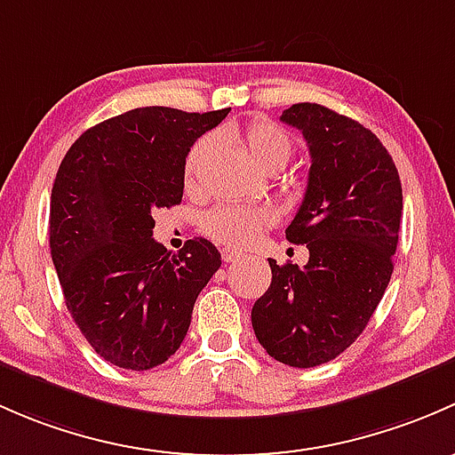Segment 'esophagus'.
Here are the masks:
<instances>
[{
  "instance_id": "obj_1",
  "label": "esophagus",
  "mask_w": 455,
  "mask_h": 455,
  "mask_svg": "<svg viewBox=\"0 0 455 455\" xmlns=\"http://www.w3.org/2000/svg\"><path fill=\"white\" fill-rule=\"evenodd\" d=\"M221 259H223V262H234V260L241 259V251L229 250V247H226V250L221 251Z\"/></svg>"
}]
</instances>
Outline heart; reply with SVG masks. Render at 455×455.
<instances>
[{"label":"heart","instance_id":"1","mask_svg":"<svg viewBox=\"0 0 455 455\" xmlns=\"http://www.w3.org/2000/svg\"><path fill=\"white\" fill-rule=\"evenodd\" d=\"M232 135L247 148V153L260 168L278 162L287 164L293 153L291 138L269 120H254L243 129H234ZM210 147H212V138H201L188 151L184 164V177L188 186H195L199 168L210 153ZM275 221H278L275 210L269 205H219L205 214L201 228L208 236L223 243V245L247 247L259 238L260 232L274 226Z\"/></svg>","mask_w":455,"mask_h":455}]
</instances>
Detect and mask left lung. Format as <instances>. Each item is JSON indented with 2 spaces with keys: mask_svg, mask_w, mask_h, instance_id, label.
<instances>
[{
  "mask_svg": "<svg viewBox=\"0 0 455 455\" xmlns=\"http://www.w3.org/2000/svg\"><path fill=\"white\" fill-rule=\"evenodd\" d=\"M302 131L311 168L302 205L287 228L307 245L304 267L275 265L251 308L260 346L293 368H313L344 353L366 329L395 265L403 212L399 171L377 135L315 102L280 116Z\"/></svg>",
  "mask_w": 455,
  "mask_h": 455,
  "instance_id": "obj_1",
  "label": "left lung"
}]
</instances>
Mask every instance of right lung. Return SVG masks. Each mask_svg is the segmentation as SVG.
I'll return each mask as SVG.
<instances>
[{
  "label": "right lung",
  "instance_id": "1",
  "mask_svg": "<svg viewBox=\"0 0 455 455\" xmlns=\"http://www.w3.org/2000/svg\"><path fill=\"white\" fill-rule=\"evenodd\" d=\"M228 111L131 109L87 129L60 162L52 262L74 322L114 366L151 370L175 355L196 296L221 267L205 238L168 251L153 238V214L181 204L186 156Z\"/></svg>",
  "mask_w": 455,
  "mask_h": 455
}]
</instances>
